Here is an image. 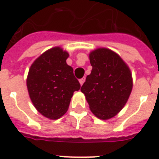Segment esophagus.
Here are the masks:
<instances>
[{
  "mask_svg": "<svg viewBox=\"0 0 159 159\" xmlns=\"http://www.w3.org/2000/svg\"><path fill=\"white\" fill-rule=\"evenodd\" d=\"M84 81H85V77H84V78H82V79H80V83L81 85H82V84L84 83Z\"/></svg>",
  "mask_w": 159,
  "mask_h": 159,
  "instance_id": "34e87169",
  "label": "esophagus"
}]
</instances>
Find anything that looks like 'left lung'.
<instances>
[{
	"label": "left lung",
	"instance_id": "obj_1",
	"mask_svg": "<svg viewBox=\"0 0 159 159\" xmlns=\"http://www.w3.org/2000/svg\"><path fill=\"white\" fill-rule=\"evenodd\" d=\"M91 74L81 87L90 110L97 117L107 120L115 116L126 103L132 90L129 67L119 56L107 48L89 54Z\"/></svg>",
	"mask_w": 159,
	"mask_h": 159
}]
</instances>
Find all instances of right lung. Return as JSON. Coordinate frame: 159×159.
I'll list each match as a JSON object with an SVG mask.
<instances>
[{
	"label": "right lung",
	"mask_w": 159,
	"mask_h": 159,
	"mask_svg": "<svg viewBox=\"0 0 159 159\" xmlns=\"http://www.w3.org/2000/svg\"><path fill=\"white\" fill-rule=\"evenodd\" d=\"M68 56L61 48H52L33 63L28 75L32 102L42 115L53 120L66 112L74 92L80 89L73 68L66 64Z\"/></svg>",
	"instance_id": "right-lung-1"
}]
</instances>
